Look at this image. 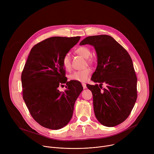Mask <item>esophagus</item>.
I'll return each mask as SVG.
<instances>
[{
	"mask_svg": "<svg viewBox=\"0 0 154 154\" xmlns=\"http://www.w3.org/2000/svg\"><path fill=\"white\" fill-rule=\"evenodd\" d=\"M82 86H83V89H86V88H87V87H86V85L85 83H82Z\"/></svg>",
	"mask_w": 154,
	"mask_h": 154,
	"instance_id": "1",
	"label": "esophagus"
}]
</instances>
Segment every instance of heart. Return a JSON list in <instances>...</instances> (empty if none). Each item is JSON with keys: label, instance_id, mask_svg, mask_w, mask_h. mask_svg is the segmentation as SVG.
<instances>
[{"label": "heart", "instance_id": "obj_1", "mask_svg": "<svg viewBox=\"0 0 154 154\" xmlns=\"http://www.w3.org/2000/svg\"><path fill=\"white\" fill-rule=\"evenodd\" d=\"M75 52L87 59V61L91 63L93 62L92 58H89L91 55V51L90 48L86 46H81L75 50ZM62 65L64 69L66 71H69L71 69V60L69 54H66L62 58ZM91 74V69L89 68H85L83 70L77 71L72 73L69 75V79L73 81L80 82H85L89 79Z\"/></svg>", "mask_w": 154, "mask_h": 154}]
</instances>
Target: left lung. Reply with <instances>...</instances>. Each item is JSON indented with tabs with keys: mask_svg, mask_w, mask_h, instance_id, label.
<instances>
[{
	"mask_svg": "<svg viewBox=\"0 0 154 154\" xmlns=\"http://www.w3.org/2000/svg\"><path fill=\"white\" fill-rule=\"evenodd\" d=\"M93 46L97 66L91 80L98 85H88L91 91L95 116L106 127H114L129 116L137 98V78L130 56L112 36L106 35L85 38L80 45ZM107 84L102 91L101 85Z\"/></svg>",
	"mask_w": 154,
	"mask_h": 154,
	"instance_id": "8db88e82",
	"label": "left lung"
}]
</instances>
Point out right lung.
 <instances>
[{
  "label": "right lung",
  "mask_w": 154,
  "mask_h": 154,
  "mask_svg": "<svg viewBox=\"0 0 154 154\" xmlns=\"http://www.w3.org/2000/svg\"><path fill=\"white\" fill-rule=\"evenodd\" d=\"M80 36H54L35 45L21 75L23 99L33 118L41 125L58 130L72 118L76 99L83 90L80 83L67 82L62 65L63 56ZM66 83L64 92L58 90Z\"/></svg>",
  "instance_id": "1"
}]
</instances>
